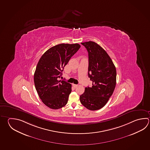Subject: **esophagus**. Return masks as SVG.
Instances as JSON below:
<instances>
[{"mask_svg": "<svg viewBox=\"0 0 150 150\" xmlns=\"http://www.w3.org/2000/svg\"><path fill=\"white\" fill-rule=\"evenodd\" d=\"M73 86L74 88H77V87L78 86V85H76V84H73Z\"/></svg>", "mask_w": 150, "mask_h": 150, "instance_id": "1", "label": "esophagus"}]
</instances>
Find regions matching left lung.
Listing matches in <instances>:
<instances>
[{"instance_id":"8db88e82","label":"left lung","mask_w":150,"mask_h":150,"mask_svg":"<svg viewBox=\"0 0 150 150\" xmlns=\"http://www.w3.org/2000/svg\"><path fill=\"white\" fill-rule=\"evenodd\" d=\"M88 55V76L92 86L85 88L79 96L81 103L90 110L102 108L112 96L116 84V67L107 52L96 43H81Z\"/></svg>"}]
</instances>
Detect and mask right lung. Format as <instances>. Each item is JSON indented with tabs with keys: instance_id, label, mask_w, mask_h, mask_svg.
I'll return each instance as SVG.
<instances>
[{
	"instance_id": "add662e5",
	"label": "right lung",
	"mask_w": 150,
	"mask_h": 150,
	"mask_svg": "<svg viewBox=\"0 0 150 150\" xmlns=\"http://www.w3.org/2000/svg\"><path fill=\"white\" fill-rule=\"evenodd\" d=\"M80 47L78 43H61L49 49L40 58L34 73V84L40 98L48 107L58 109L68 102L71 85L59 78Z\"/></svg>"
}]
</instances>
